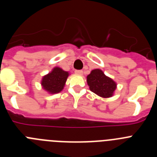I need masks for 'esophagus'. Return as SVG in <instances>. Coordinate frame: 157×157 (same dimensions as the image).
Instances as JSON below:
<instances>
[{
  "label": "esophagus",
  "instance_id": "34e87169",
  "mask_svg": "<svg viewBox=\"0 0 157 157\" xmlns=\"http://www.w3.org/2000/svg\"><path fill=\"white\" fill-rule=\"evenodd\" d=\"M75 74H77V75H82V70H75Z\"/></svg>",
  "mask_w": 157,
  "mask_h": 157
}]
</instances>
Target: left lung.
<instances>
[{
    "label": "left lung",
    "mask_w": 157,
    "mask_h": 157,
    "mask_svg": "<svg viewBox=\"0 0 157 157\" xmlns=\"http://www.w3.org/2000/svg\"><path fill=\"white\" fill-rule=\"evenodd\" d=\"M90 90L101 98H108L113 96L116 89V82L105 75L101 69H94L86 77Z\"/></svg>",
    "instance_id": "1"
}]
</instances>
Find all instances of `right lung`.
<instances>
[{
	"label": "right lung",
	"mask_w": 157,
	"mask_h": 157,
	"mask_svg": "<svg viewBox=\"0 0 157 157\" xmlns=\"http://www.w3.org/2000/svg\"><path fill=\"white\" fill-rule=\"evenodd\" d=\"M69 73L60 67H56L50 73L43 76L41 86L46 92L51 94H58L63 89Z\"/></svg>",
	"instance_id": "obj_1"
}]
</instances>
